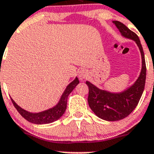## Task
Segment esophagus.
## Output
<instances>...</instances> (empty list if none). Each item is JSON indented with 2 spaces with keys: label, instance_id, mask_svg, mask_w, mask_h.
Instances as JSON below:
<instances>
[{
  "label": "esophagus",
  "instance_id": "1",
  "mask_svg": "<svg viewBox=\"0 0 154 154\" xmlns=\"http://www.w3.org/2000/svg\"><path fill=\"white\" fill-rule=\"evenodd\" d=\"M88 75H89V72H88V71H87L86 69H81V70L79 72V78L81 80L85 79H86L87 77H88Z\"/></svg>",
  "mask_w": 154,
  "mask_h": 154
}]
</instances>
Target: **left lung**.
<instances>
[{"label":"left lung","instance_id":"8db88e82","mask_svg":"<svg viewBox=\"0 0 154 154\" xmlns=\"http://www.w3.org/2000/svg\"><path fill=\"white\" fill-rule=\"evenodd\" d=\"M119 29L121 35L137 43L142 58V69L137 81L126 90L120 92H110L99 89L90 82L86 81L89 87L88 103L92 112L100 119L106 121H117L126 118L137 107L144 90L146 68L143 50L137 34L123 23L112 21Z\"/></svg>","mask_w":154,"mask_h":154}]
</instances>
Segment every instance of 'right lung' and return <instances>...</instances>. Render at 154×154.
<instances>
[{
    "label": "right lung",
    "mask_w": 154,
    "mask_h": 154,
    "mask_svg": "<svg viewBox=\"0 0 154 154\" xmlns=\"http://www.w3.org/2000/svg\"><path fill=\"white\" fill-rule=\"evenodd\" d=\"M79 83V81L78 78L76 77L66 87V89H65L63 94L61 96L60 100H59V102H58L56 106L49 109L45 110V111H42V112H40L34 113V112H30L28 111H26V110H24V109L19 106L12 99V98H11V101L14 107L17 110V112L28 122L35 123V124L51 123L59 119L63 115L64 112H65L66 106H67L68 96H69V94L72 92V91L75 88V86Z\"/></svg>",
    "instance_id": "right-lung-1"
}]
</instances>
